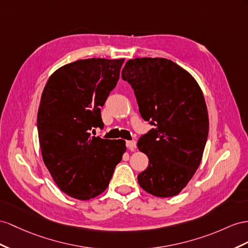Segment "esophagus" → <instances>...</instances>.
Wrapping results in <instances>:
<instances>
[{
    "label": "esophagus",
    "mask_w": 248,
    "mask_h": 248,
    "mask_svg": "<svg viewBox=\"0 0 248 248\" xmlns=\"http://www.w3.org/2000/svg\"><path fill=\"white\" fill-rule=\"evenodd\" d=\"M126 148H128L130 151H135L136 149V141L135 140H129L126 141Z\"/></svg>",
    "instance_id": "obj_1"
}]
</instances>
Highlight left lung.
I'll return each instance as SVG.
<instances>
[{
    "mask_svg": "<svg viewBox=\"0 0 248 248\" xmlns=\"http://www.w3.org/2000/svg\"><path fill=\"white\" fill-rule=\"evenodd\" d=\"M122 78L134 90L141 117L154 125L137 142L149 157L137 176L145 192L178 195L199 168L208 135V114L198 82L167 59L129 60Z\"/></svg>",
    "mask_w": 248,
    "mask_h": 248,
    "instance_id": "1",
    "label": "left lung"
}]
</instances>
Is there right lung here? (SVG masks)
<instances>
[{"label":"right lung","mask_w":248,"mask_h":248,"mask_svg":"<svg viewBox=\"0 0 248 248\" xmlns=\"http://www.w3.org/2000/svg\"><path fill=\"white\" fill-rule=\"evenodd\" d=\"M124 59L79 60L59 68L42 93L37 132L43 161L62 192L78 200L109 186L126 150L123 139L92 136L100 107L115 88Z\"/></svg>","instance_id":"right-lung-1"}]
</instances>
